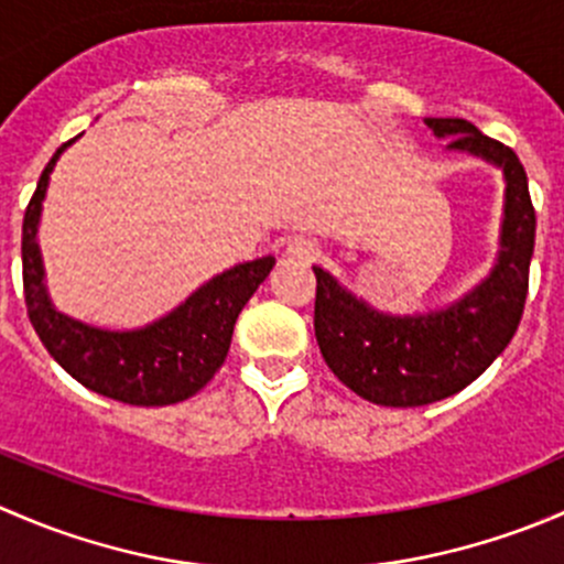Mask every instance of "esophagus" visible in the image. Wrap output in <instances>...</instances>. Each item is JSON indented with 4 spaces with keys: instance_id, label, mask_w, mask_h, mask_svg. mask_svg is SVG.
<instances>
[{
    "instance_id": "obj_1",
    "label": "esophagus",
    "mask_w": 564,
    "mask_h": 564,
    "mask_svg": "<svg viewBox=\"0 0 564 564\" xmlns=\"http://www.w3.org/2000/svg\"><path fill=\"white\" fill-rule=\"evenodd\" d=\"M289 253H292L294 259L314 261V259H318V253H322V250H318L316 242H311V240H294L292 248H289Z\"/></svg>"
}]
</instances>
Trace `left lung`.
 <instances>
[{"instance_id":"obj_1","label":"left lung","mask_w":564,"mask_h":564,"mask_svg":"<svg viewBox=\"0 0 564 564\" xmlns=\"http://www.w3.org/2000/svg\"><path fill=\"white\" fill-rule=\"evenodd\" d=\"M451 150L502 166L508 180L502 253L491 278L453 308L429 316H388L368 308L316 272L314 329L329 371L379 406H425L475 382L513 340L524 316L534 207L519 155L466 119H425Z\"/></svg>"}]
</instances>
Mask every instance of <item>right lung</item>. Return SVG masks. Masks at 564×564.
Listing matches in <instances>:
<instances>
[{"instance_id": "1", "label": "right lung", "mask_w": 564, "mask_h": 564, "mask_svg": "<svg viewBox=\"0 0 564 564\" xmlns=\"http://www.w3.org/2000/svg\"><path fill=\"white\" fill-rule=\"evenodd\" d=\"M67 144L54 152L40 174L21 229L24 303L32 327L48 355L84 388L130 406H169L185 401L224 366L237 316L270 275L275 259L264 256L226 270L166 318L135 333H108L56 314L45 297L35 235L48 174Z\"/></svg>"}]
</instances>
